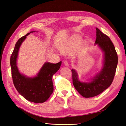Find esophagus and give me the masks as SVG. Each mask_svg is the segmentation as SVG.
I'll return each mask as SVG.
<instances>
[{"label":"esophagus","instance_id":"34e87169","mask_svg":"<svg viewBox=\"0 0 126 126\" xmlns=\"http://www.w3.org/2000/svg\"><path fill=\"white\" fill-rule=\"evenodd\" d=\"M64 65L66 66H69V63H68L67 61H64Z\"/></svg>","mask_w":126,"mask_h":126}]
</instances>
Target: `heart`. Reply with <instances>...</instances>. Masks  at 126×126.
<instances>
[{"instance_id": "obj_1", "label": "heart", "mask_w": 126, "mask_h": 126, "mask_svg": "<svg viewBox=\"0 0 126 126\" xmlns=\"http://www.w3.org/2000/svg\"><path fill=\"white\" fill-rule=\"evenodd\" d=\"M75 42L74 41H70L69 43L63 45L60 48V50L63 54H69L71 52L72 49L74 48Z\"/></svg>"}]
</instances>
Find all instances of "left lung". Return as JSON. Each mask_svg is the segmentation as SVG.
<instances>
[{
  "label": "left lung",
  "instance_id": "1",
  "mask_svg": "<svg viewBox=\"0 0 126 126\" xmlns=\"http://www.w3.org/2000/svg\"><path fill=\"white\" fill-rule=\"evenodd\" d=\"M97 44L104 52V66L99 73L93 78L90 82H82L78 78V74L72 69V83L78 92L85 98L96 96L111 85L115 77L118 64V56L115 46L110 38L96 28Z\"/></svg>",
  "mask_w": 126,
  "mask_h": 126
}]
</instances>
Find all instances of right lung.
I'll return each instance as SVG.
<instances>
[{
    "instance_id": "1",
    "label": "right lung",
    "mask_w": 126,
    "mask_h": 126,
    "mask_svg": "<svg viewBox=\"0 0 126 126\" xmlns=\"http://www.w3.org/2000/svg\"><path fill=\"white\" fill-rule=\"evenodd\" d=\"M30 33L19 39L15 45L10 57L11 76L15 88L22 96L29 101L40 104L46 101L54 91L52 76L59 69L62 62L57 63H46L34 78L21 75L16 65L18 52L22 41Z\"/></svg>"
}]
</instances>
